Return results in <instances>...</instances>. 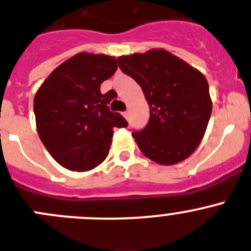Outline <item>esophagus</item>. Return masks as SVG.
I'll return each mask as SVG.
<instances>
[{
	"instance_id": "1",
	"label": "esophagus",
	"mask_w": 251,
	"mask_h": 251,
	"mask_svg": "<svg viewBox=\"0 0 251 251\" xmlns=\"http://www.w3.org/2000/svg\"><path fill=\"white\" fill-rule=\"evenodd\" d=\"M123 115H124V118H125V119H127V118H128V111H124V113H123Z\"/></svg>"
}]
</instances>
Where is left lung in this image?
<instances>
[{
  "instance_id": "obj_1",
  "label": "left lung",
  "mask_w": 251,
  "mask_h": 251,
  "mask_svg": "<svg viewBox=\"0 0 251 251\" xmlns=\"http://www.w3.org/2000/svg\"><path fill=\"white\" fill-rule=\"evenodd\" d=\"M124 74L142 88L150 121L132 136L153 162L172 165L195 152L207 128L212 100L206 77L164 49L118 57Z\"/></svg>"
}]
</instances>
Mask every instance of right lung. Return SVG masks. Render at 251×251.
I'll use <instances>...</instances> for the list:
<instances>
[{
	"instance_id": "1",
	"label": "right lung",
	"mask_w": 251,
	"mask_h": 251,
	"mask_svg": "<svg viewBox=\"0 0 251 251\" xmlns=\"http://www.w3.org/2000/svg\"><path fill=\"white\" fill-rule=\"evenodd\" d=\"M118 69L114 56L79 52L56 67L34 97L36 130L51 157L72 172H87L108 157L114 127L127 121L109 110L116 93L100 84Z\"/></svg>"
}]
</instances>
